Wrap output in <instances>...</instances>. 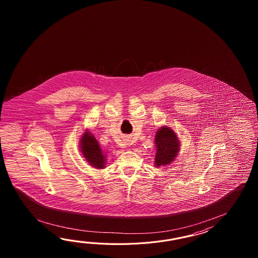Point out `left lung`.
I'll return each instance as SVG.
<instances>
[{
	"mask_svg": "<svg viewBox=\"0 0 258 258\" xmlns=\"http://www.w3.org/2000/svg\"><path fill=\"white\" fill-rule=\"evenodd\" d=\"M157 152L155 156V166L161 167L169 165L175 159L180 150V141L177 135L170 127L162 126L155 136Z\"/></svg>",
	"mask_w": 258,
	"mask_h": 258,
	"instance_id": "left-lung-1",
	"label": "left lung"
}]
</instances>
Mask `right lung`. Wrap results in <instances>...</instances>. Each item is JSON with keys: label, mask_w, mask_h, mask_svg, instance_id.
I'll return each instance as SVG.
<instances>
[{"label": "right lung", "mask_w": 258, "mask_h": 258, "mask_svg": "<svg viewBox=\"0 0 258 258\" xmlns=\"http://www.w3.org/2000/svg\"><path fill=\"white\" fill-rule=\"evenodd\" d=\"M80 149L84 158L92 167L97 169L105 168L107 152L100 148L98 140L88 130H86L80 139Z\"/></svg>", "instance_id": "add662e5"}]
</instances>
